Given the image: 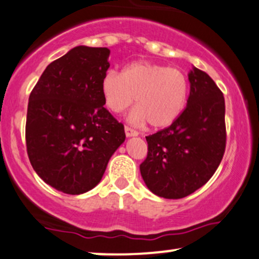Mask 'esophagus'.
Returning a JSON list of instances; mask_svg holds the SVG:
<instances>
[{"mask_svg":"<svg viewBox=\"0 0 259 259\" xmlns=\"http://www.w3.org/2000/svg\"><path fill=\"white\" fill-rule=\"evenodd\" d=\"M124 130H125V135L126 136H138L139 135V132H136V130L133 129V127L127 126V125L124 127Z\"/></svg>","mask_w":259,"mask_h":259,"instance_id":"obj_1","label":"esophagus"}]
</instances>
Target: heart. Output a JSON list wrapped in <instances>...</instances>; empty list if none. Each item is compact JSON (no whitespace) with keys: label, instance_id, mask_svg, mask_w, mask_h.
I'll return each instance as SVG.
<instances>
[{"label":"heart","instance_id":"1","mask_svg":"<svg viewBox=\"0 0 259 259\" xmlns=\"http://www.w3.org/2000/svg\"><path fill=\"white\" fill-rule=\"evenodd\" d=\"M107 108L115 114L133 104L136 107L130 120H149L155 127L167 126L184 109L188 81L180 69L150 61H135L124 67L123 72L109 70L101 83Z\"/></svg>","mask_w":259,"mask_h":259}]
</instances>
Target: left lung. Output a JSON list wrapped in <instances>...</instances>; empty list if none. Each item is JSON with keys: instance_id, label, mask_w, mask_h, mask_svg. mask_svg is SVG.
Returning <instances> with one entry per match:
<instances>
[{"instance_id": "left-lung-1", "label": "left lung", "mask_w": 259, "mask_h": 259, "mask_svg": "<svg viewBox=\"0 0 259 259\" xmlns=\"http://www.w3.org/2000/svg\"><path fill=\"white\" fill-rule=\"evenodd\" d=\"M187 107L169 126L146 136L147 156L140 164L153 194L181 199L212 177L226 147L225 99L206 72L193 67Z\"/></svg>"}]
</instances>
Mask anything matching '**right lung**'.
Masks as SVG:
<instances>
[{
	"mask_svg": "<svg viewBox=\"0 0 259 259\" xmlns=\"http://www.w3.org/2000/svg\"><path fill=\"white\" fill-rule=\"evenodd\" d=\"M109 54L107 48H73L48 65L30 92L28 157L45 183L66 194L95 188L125 140L124 125L103 107Z\"/></svg>",
	"mask_w": 259,
	"mask_h": 259,
	"instance_id": "1",
	"label": "right lung"
}]
</instances>
